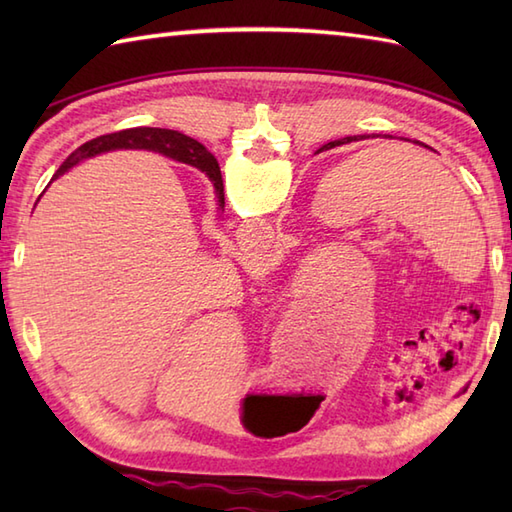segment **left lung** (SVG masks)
Listing matches in <instances>:
<instances>
[{
    "instance_id": "1",
    "label": "left lung",
    "mask_w": 512,
    "mask_h": 512,
    "mask_svg": "<svg viewBox=\"0 0 512 512\" xmlns=\"http://www.w3.org/2000/svg\"><path fill=\"white\" fill-rule=\"evenodd\" d=\"M361 138H365V136H361ZM352 140H358V136H347V138H343V140H334V143H328L325 147H339V145H343V143H352Z\"/></svg>"
}]
</instances>
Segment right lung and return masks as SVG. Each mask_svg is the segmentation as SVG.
I'll list each match as a JSON object with an SVG mask.
<instances>
[{"mask_svg": "<svg viewBox=\"0 0 512 512\" xmlns=\"http://www.w3.org/2000/svg\"><path fill=\"white\" fill-rule=\"evenodd\" d=\"M114 149H151V151H158V154L176 158L178 162H184V165L198 167L202 173H206V178L213 182L217 202H220V209L224 211V182H222V173L217 160L209 154V151H206L204 145L198 143V140L173 132V129L136 127V129H123V132L94 138L68 156V160L59 167L57 176H61V173H65L70 167L79 165V162L85 158L99 156V154H105V151H114Z\"/></svg>", "mask_w": 512, "mask_h": 512, "instance_id": "obj_1", "label": "right lung"}]
</instances>
